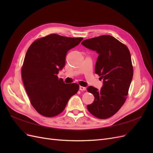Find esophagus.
Instances as JSON below:
<instances>
[{
	"instance_id": "obj_1",
	"label": "esophagus",
	"mask_w": 153,
	"mask_h": 153,
	"mask_svg": "<svg viewBox=\"0 0 153 153\" xmlns=\"http://www.w3.org/2000/svg\"><path fill=\"white\" fill-rule=\"evenodd\" d=\"M86 89H87L86 87H82V86H80V91H85Z\"/></svg>"
}]
</instances>
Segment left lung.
I'll return each mask as SVG.
<instances>
[{
	"mask_svg": "<svg viewBox=\"0 0 153 153\" xmlns=\"http://www.w3.org/2000/svg\"><path fill=\"white\" fill-rule=\"evenodd\" d=\"M82 45L98 54L95 73L103 79L100 90L89 86L87 91L94 96L87 105L89 112L99 119L112 117L126 101L133 75L130 52L126 47L110 35L83 41Z\"/></svg>",
	"mask_w": 153,
	"mask_h": 153,
	"instance_id": "8db88e82",
	"label": "left lung"
}]
</instances>
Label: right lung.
<instances>
[{"instance_id":"add662e5","label":"right lung","mask_w":153,"mask_h":153,"mask_svg":"<svg viewBox=\"0 0 153 153\" xmlns=\"http://www.w3.org/2000/svg\"><path fill=\"white\" fill-rule=\"evenodd\" d=\"M82 40L52 34L35 41L27 50L22 80L32 105L43 116L61 114L79 89L77 84H65L57 75L65 66L68 51Z\"/></svg>"}]
</instances>
